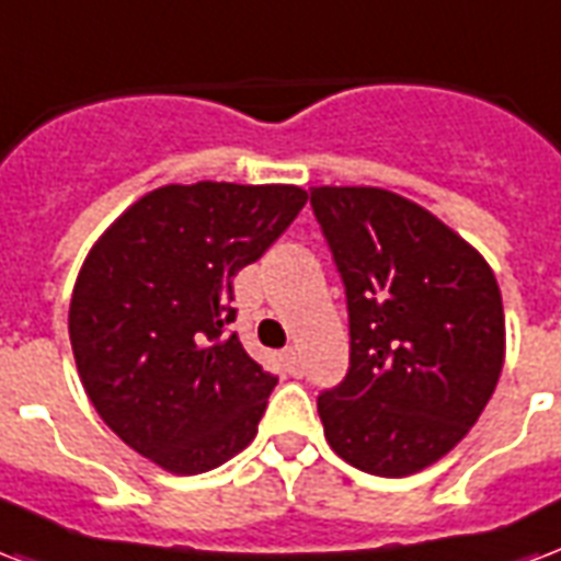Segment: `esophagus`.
<instances>
[{"label":"esophagus","mask_w":561,"mask_h":561,"mask_svg":"<svg viewBox=\"0 0 561 561\" xmlns=\"http://www.w3.org/2000/svg\"><path fill=\"white\" fill-rule=\"evenodd\" d=\"M282 362H285V367H288V374L294 376L302 374V356H299L297 347L285 350V353H282Z\"/></svg>","instance_id":"esophagus-1"}]
</instances>
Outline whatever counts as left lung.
<instances>
[{
    "instance_id": "1",
    "label": "left lung",
    "mask_w": 561,
    "mask_h": 561,
    "mask_svg": "<svg viewBox=\"0 0 561 561\" xmlns=\"http://www.w3.org/2000/svg\"><path fill=\"white\" fill-rule=\"evenodd\" d=\"M311 208L350 311V370L318 397L323 435L365 473H417L468 435L497 388L506 320L494 271L382 187H311Z\"/></svg>"
}]
</instances>
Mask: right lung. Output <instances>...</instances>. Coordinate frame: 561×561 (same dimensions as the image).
<instances>
[{
  "mask_svg": "<svg viewBox=\"0 0 561 561\" xmlns=\"http://www.w3.org/2000/svg\"><path fill=\"white\" fill-rule=\"evenodd\" d=\"M306 199L297 185H164L88 252L70 299L81 385L111 433L158 468L205 473L259 433L276 376L229 332L232 279Z\"/></svg>",
  "mask_w": 561,
  "mask_h": 561,
  "instance_id": "right-lung-1",
  "label": "right lung"
}]
</instances>
